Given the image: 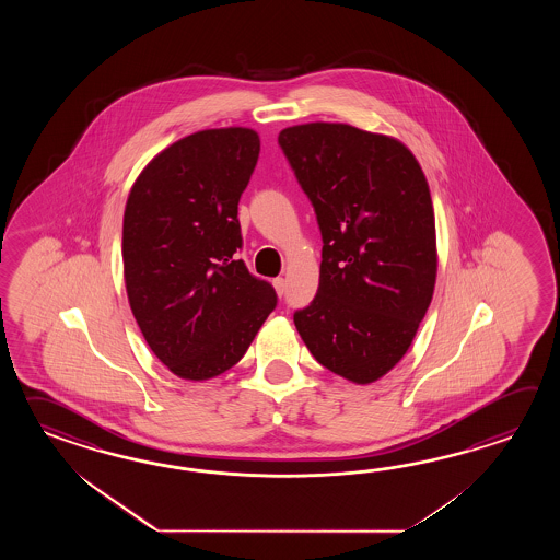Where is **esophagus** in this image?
Here are the masks:
<instances>
[{"instance_id":"obj_1","label":"esophagus","mask_w":560,"mask_h":560,"mask_svg":"<svg viewBox=\"0 0 560 560\" xmlns=\"http://www.w3.org/2000/svg\"><path fill=\"white\" fill-rule=\"evenodd\" d=\"M272 284H275L276 292H278V296H282V294H284L285 292L284 278H280V276H278V278H275V282H272Z\"/></svg>"}]
</instances>
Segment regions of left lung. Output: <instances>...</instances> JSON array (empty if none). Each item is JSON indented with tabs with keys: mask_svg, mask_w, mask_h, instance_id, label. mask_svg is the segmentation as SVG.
Wrapping results in <instances>:
<instances>
[{
	"mask_svg": "<svg viewBox=\"0 0 560 560\" xmlns=\"http://www.w3.org/2000/svg\"><path fill=\"white\" fill-rule=\"evenodd\" d=\"M278 143L322 234L320 284L294 324L324 369L378 381L412 345L436 282L429 184L405 143L348 124H302Z\"/></svg>",
	"mask_w": 560,
	"mask_h": 560,
	"instance_id": "8db88e82",
	"label": "left lung"
}]
</instances>
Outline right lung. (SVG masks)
Instances as JSON below:
<instances>
[{
	"label": "right lung",
	"mask_w": 560,
	"mask_h": 560,
	"mask_svg": "<svg viewBox=\"0 0 560 560\" xmlns=\"http://www.w3.org/2000/svg\"><path fill=\"white\" fill-rule=\"evenodd\" d=\"M260 155L250 128L196 131L143 167L126 212L121 258L133 318L179 378L232 369L276 308L248 272L238 202Z\"/></svg>",
	"instance_id": "obj_1"
}]
</instances>
